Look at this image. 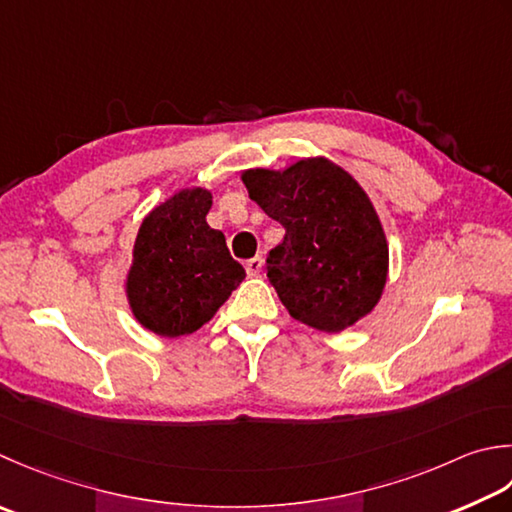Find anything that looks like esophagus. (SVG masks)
I'll list each match as a JSON object with an SVG mask.
<instances>
[{
    "instance_id": "34e87169",
    "label": "esophagus",
    "mask_w": 512,
    "mask_h": 512,
    "mask_svg": "<svg viewBox=\"0 0 512 512\" xmlns=\"http://www.w3.org/2000/svg\"><path fill=\"white\" fill-rule=\"evenodd\" d=\"M262 266H264V259L262 257L248 259V262H246V273L248 275H259V273H262Z\"/></svg>"
}]
</instances>
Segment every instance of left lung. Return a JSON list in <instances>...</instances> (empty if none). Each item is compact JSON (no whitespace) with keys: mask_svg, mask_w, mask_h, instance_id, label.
Returning a JSON list of instances; mask_svg holds the SVG:
<instances>
[{"mask_svg":"<svg viewBox=\"0 0 512 512\" xmlns=\"http://www.w3.org/2000/svg\"><path fill=\"white\" fill-rule=\"evenodd\" d=\"M242 179L286 230L266 257V275L290 317L339 333L368 315L386 284L388 244L362 186L324 157L246 170Z\"/></svg>","mask_w":512,"mask_h":512,"instance_id":"obj_1","label":"left lung"}]
</instances>
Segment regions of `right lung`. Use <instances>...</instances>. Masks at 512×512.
<instances>
[{"mask_svg": "<svg viewBox=\"0 0 512 512\" xmlns=\"http://www.w3.org/2000/svg\"><path fill=\"white\" fill-rule=\"evenodd\" d=\"M210 206L208 190H179L139 226L126 293L137 322L162 337L195 333L246 277L206 224Z\"/></svg>", "mask_w": 512, "mask_h": 512, "instance_id": "1", "label": "right lung"}]
</instances>
